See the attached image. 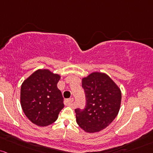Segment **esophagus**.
Here are the masks:
<instances>
[{
    "mask_svg": "<svg viewBox=\"0 0 153 153\" xmlns=\"http://www.w3.org/2000/svg\"><path fill=\"white\" fill-rule=\"evenodd\" d=\"M73 100H74L73 98H70V99H68V100H66V102H67V104H68V106L72 105V104H73Z\"/></svg>",
    "mask_w": 153,
    "mask_h": 153,
    "instance_id": "1",
    "label": "esophagus"
}]
</instances>
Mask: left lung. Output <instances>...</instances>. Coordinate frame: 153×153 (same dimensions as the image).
Here are the masks:
<instances>
[{
    "mask_svg": "<svg viewBox=\"0 0 153 153\" xmlns=\"http://www.w3.org/2000/svg\"><path fill=\"white\" fill-rule=\"evenodd\" d=\"M86 104L75 109L77 123L88 133L105 128L115 118L120 110L121 92L105 73H93L82 80Z\"/></svg>",
    "mask_w": 153,
    "mask_h": 153,
    "instance_id": "8db88e82",
    "label": "left lung"
}]
</instances>
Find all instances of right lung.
Wrapping results in <instances>:
<instances>
[{
  "instance_id": "add662e5",
  "label": "right lung",
  "mask_w": 153,
  "mask_h": 153,
  "mask_svg": "<svg viewBox=\"0 0 153 153\" xmlns=\"http://www.w3.org/2000/svg\"><path fill=\"white\" fill-rule=\"evenodd\" d=\"M60 76L48 70H38L23 82L22 108L33 123L46 126L56 120L64 107L63 97L57 88Z\"/></svg>"
}]
</instances>
